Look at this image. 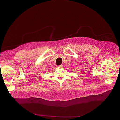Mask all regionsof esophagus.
Here are the masks:
<instances>
[{"label": "esophagus", "instance_id": "34e87169", "mask_svg": "<svg viewBox=\"0 0 120 120\" xmlns=\"http://www.w3.org/2000/svg\"><path fill=\"white\" fill-rule=\"evenodd\" d=\"M57 67H58V68H63V65H62V64L59 65V66H58Z\"/></svg>", "mask_w": 120, "mask_h": 120}]
</instances>
